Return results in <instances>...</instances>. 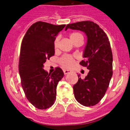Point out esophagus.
Masks as SVG:
<instances>
[{
  "label": "esophagus",
  "instance_id": "esophagus-1",
  "mask_svg": "<svg viewBox=\"0 0 130 130\" xmlns=\"http://www.w3.org/2000/svg\"><path fill=\"white\" fill-rule=\"evenodd\" d=\"M70 72V70H64V75H67V74H68Z\"/></svg>",
  "mask_w": 130,
  "mask_h": 130
}]
</instances>
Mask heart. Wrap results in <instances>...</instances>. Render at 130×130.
<instances>
[{
    "mask_svg": "<svg viewBox=\"0 0 130 130\" xmlns=\"http://www.w3.org/2000/svg\"><path fill=\"white\" fill-rule=\"evenodd\" d=\"M79 37H83L82 34L79 32H73L70 35V38L72 42ZM58 38H57L54 42V48L55 49H57V47H58ZM59 62L60 65L64 68H70V67H72V65L73 64V58L71 56L65 55V56H63L62 58H60Z\"/></svg>",
    "mask_w": 130,
    "mask_h": 130,
    "instance_id": "1",
    "label": "heart"
}]
</instances>
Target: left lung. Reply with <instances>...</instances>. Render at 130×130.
Wrapping results in <instances>:
<instances>
[{"mask_svg":"<svg viewBox=\"0 0 130 130\" xmlns=\"http://www.w3.org/2000/svg\"><path fill=\"white\" fill-rule=\"evenodd\" d=\"M68 28L84 32L87 43L84 50L85 60L79 64L89 70L84 79L78 75V81L73 85L76 100L84 106L95 105L106 92L112 75V54L107 36L95 23L85 21L68 24Z\"/></svg>","mask_w":130,"mask_h":130,"instance_id":"1","label":"left lung"}]
</instances>
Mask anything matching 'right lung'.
<instances>
[{"label":"right lung","instance_id":"right-lung-1","mask_svg":"<svg viewBox=\"0 0 130 130\" xmlns=\"http://www.w3.org/2000/svg\"><path fill=\"white\" fill-rule=\"evenodd\" d=\"M65 26L38 21L30 26L23 39L19 62L21 85L26 98L39 109L53 105L57 84L64 77L60 68L52 73L43 68L47 60L55 55L54 42Z\"/></svg>","mask_w":130,"mask_h":130}]
</instances>
